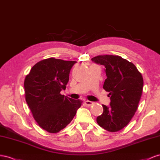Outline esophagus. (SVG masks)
<instances>
[{
    "label": "esophagus",
    "instance_id": "esophagus-1",
    "mask_svg": "<svg viewBox=\"0 0 160 160\" xmlns=\"http://www.w3.org/2000/svg\"><path fill=\"white\" fill-rule=\"evenodd\" d=\"M93 104H94V102L92 101H90V100H86L85 101V104L86 106H89V107L92 106Z\"/></svg>",
    "mask_w": 160,
    "mask_h": 160
}]
</instances>
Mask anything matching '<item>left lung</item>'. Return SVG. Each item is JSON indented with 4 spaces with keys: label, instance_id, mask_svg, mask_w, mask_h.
<instances>
[{
    "label": "left lung",
    "instance_id": "1",
    "mask_svg": "<svg viewBox=\"0 0 160 160\" xmlns=\"http://www.w3.org/2000/svg\"><path fill=\"white\" fill-rule=\"evenodd\" d=\"M92 61L105 67L107 79L103 88L109 92L110 105H104L103 112L97 118L99 126L116 132L129 124L138 108L143 92L142 75L133 63L118 56L104 55Z\"/></svg>",
    "mask_w": 160,
    "mask_h": 160
}]
</instances>
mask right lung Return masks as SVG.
<instances>
[{
	"mask_svg": "<svg viewBox=\"0 0 160 160\" xmlns=\"http://www.w3.org/2000/svg\"><path fill=\"white\" fill-rule=\"evenodd\" d=\"M75 61L50 58L38 62L25 77V100L38 124L56 133L72 121L82 100L62 95Z\"/></svg>",
	"mask_w": 160,
	"mask_h": 160,
	"instance_id": "1",
	"label": "right lung"
}]
</instances>
